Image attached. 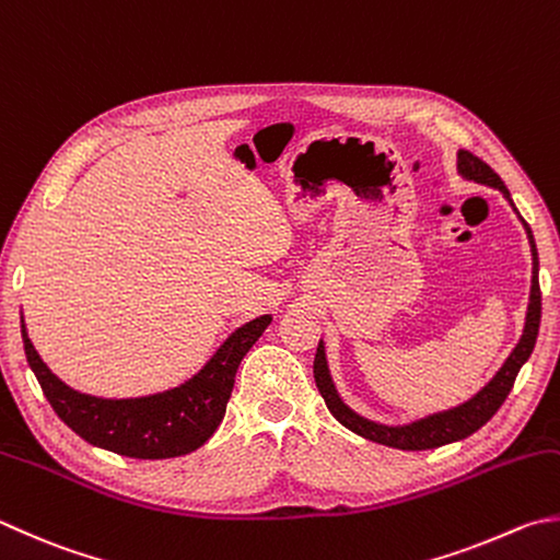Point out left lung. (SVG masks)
I'll return each mask as SVG.
<instances>
[{
	"label": "left lung",
	"instance_id": "left-lung-1",
	"mask_svg": "<svg viewBox=\"0 0 560 560\" xmlns=\"http://www.w3.org/2000/svg\"><path fill=\"white\" fill-rule=\"evenodd\" d=\"M458 173L466 177V180L500 189V192L510 199V205L516 212V207L510 197V189L504 187L502 177L494 173L488 163L480 161L478 155H472L470 151H458ZM522 224L526 229V236H529L532 266H534L532 268L529 310H526V324H524V334H522L520 343L514 346V351L510 353V358L504 361L500 371L494 373L490 383L485 385L478 395H472L468 402H463V405L446 409V411H439V415H429L424 419H417V421H411V424H402V427L377 424V421L355 415L351 407L343 405V399L339 397V393H336L334 380L329 375V365H326L324 341H319V348H316V355H314L316 387H319L326 407H329L331 415L339 419L346 429H351L353 434L363 436L368 441H375V444H383V446H393V448H402V451H427V448H439V446L453 444V441L466 439L472 434V431H478L482 424H488L494 411H498L504 399H508L510 389L516 380V373H520V368L529 361L534 343H536V336H539V324H541L539 253H536L534 234H532L529 224H526L524 219H522Z\"/></svg>",
	"mask_w": 560,
	"mask_h": 560
}]
</instances>
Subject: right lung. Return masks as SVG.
<instances>
[{
	"mask_svg": "<svg viewBox=\"0 0 560 560\" xmlns=\"http://www.w3.org/2000/svg\"><path fill=\"white\" fill-rule=\"evenodd\" d=\"M272 322L262 314L229 336L209 363L187 383L165 393L131 399H104L78 393L48 371L31 343L24 319L21 339L31 371L50 407L88 444L129 458L158 460L192 453L214 434L226 415L234 377L250 346Z\"/></svg>",
	"mask_w": 560,
	"mask_h": 560,
	"instance_id": "add662e5",
	"label": "right lung"
}]
</instances>
